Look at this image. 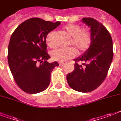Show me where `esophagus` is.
Returning <instances> with one entry per match:
<instances>
[{
  "label": "esophagus",
  "mask_w": 121,
  "mask_h": 121,
  "mask_svg": "<svg viewBox=\"0 0 121 121\" xmlns=\"http://www.w3.org/2000/svg\"><path fill=\"white\" fill-rule=\"evenodd\" d=\"M59 64L60 66H63L64 64H65V63H64V62H59Z\"/></svg>",
  "instance_id": "34e87169"
}]
</instances>
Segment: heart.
Masks as SVG:
<instances>
[{
	"label": "heart",
	"instance_id": "heart-1",
	"mask_svg": "<svg viewBox=\"0 0 121 121\" xmlns=\"http://www.w3.org/2000/svg\"><path fill=\"white\" fill-rule=\"evenodd\" d=\"M64 30L71 37L69 44H72L77 48L79 53H83L91 47L92 44V34L89 30L82 29L81 25L78 24H68L64 27ZM54 32H50L45 38V43L50 48L55 47L53 41ZM77 54V51L72 47L57 48L52 52L51 56L54 60L66 62L72 59Z\"/></svg>",
	"mask_w": 121,
	"mask_h": 121
}]
</instances>
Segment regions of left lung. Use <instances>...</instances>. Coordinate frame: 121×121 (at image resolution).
Listing matches in <instances>:
<instances>
[{"mask_svg": "<svg viewBox=\"0 0 121 121\" xmlns=\"http://www.w3.org/2000/svg\"><path fill=\"white\" fill-rule=\"evenodd\" d=\"M82 21L91 27L92 44L81 57L74 60V69L67 75V81L73 89L89 92L98 87L107 77L113 59V43L102 23L92 18H83Z\"/></svg>", "mask_w": 121, "mask_h": 121, "instance_id": "8db88e82", "label": "left lung"}]
</instances>
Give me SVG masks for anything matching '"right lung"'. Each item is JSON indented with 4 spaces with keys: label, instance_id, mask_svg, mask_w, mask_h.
<instances>
[{
    "label": "right lung",
    "instance_id": "1",
    "mask_svg": "<svg viewBox=\"0 0 121 121\" xmlns=\"http://www.w3.org/2000/svg\"><path fill=\"white\" fill-rule=\"evenodd\" d=\"M60 24V22L32 18L18 25L11 35L8 46L9 66L16 84L27 93L41 92L50 83L51 73L59 64L47 62L50 56L45 38Z\"/></svg>",
    "mask_w": 121,
    "mask_h": 121
}]
</instances>
